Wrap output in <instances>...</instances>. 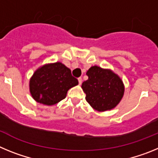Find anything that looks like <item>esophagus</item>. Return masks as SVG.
Masks as SVG:
<instances>
[{"mask_svg":"<svg viewBox=\"0 0 158 158\" xmlns=\"http://www.w3.org/2000/svg\"><path fill=\"white\" fill-rule=\"evenodd\" d=\"M78 82H79V85H81V83H82V78L81 77H78Z\"/></svg>","mask_w":158,"mask_h":158,"instance_id":"34e87169","label":"esophagus"}]
</instances>
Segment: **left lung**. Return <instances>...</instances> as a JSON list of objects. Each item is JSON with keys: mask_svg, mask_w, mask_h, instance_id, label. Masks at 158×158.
I'll list each match as a JSON object with an SVG mask.
<instances>
[{"mask_svg": "<svg viewBox=\"0 0 158 158\" xmlns=\"http://www.w3.org/2000/svg\"><path fill=\"white\" fill-rule=\"evenodd\" d=\"M89 79L82 83L85 100L95 110H111L119 103L124 93L121 79L109 69L92 66L86 73Z\"/></svg>", "mask_w": 158, "mask_h": 158, "instance_id": "1", "label": "left lung"}]
</instances>
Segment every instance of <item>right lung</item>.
Instances as JSON below:
<instances>
[{
  "label": "right lung",
  "mask_w": 158,
  "mask_h": 158,
  "mask_svg": "<svg viewBox=\"0 0 158 158\" xmlns=\"http://www.w3.org/2000/svg\"><path fill=\"white\" fill-rule=\"evenodd\" d=\"M78 85L71 70L61 62L42 66L30 80L32 97L40 104L54 105L65 98L69 89Z\"/></svg>",
  "instance_id": "obj_1"
}]
</instances>
